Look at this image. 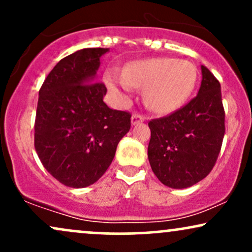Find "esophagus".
<instances>
[{
	"label": "esophagus",
	"instance_id": "1",
	"mask_svg": "<svg viewBox=\"0 0 252 252\" xmlns=\"http://www.w3.org/2000/svg\"><path fill=\"white\" fill-rule=\"evenodd\" d=\"M144 120H146V118H144L143 115L138 114V112H134V114H132V116H131V123L132 124L141 123V122H143Z\"/></svg>",
	"mask_w": 252,
	"mask_h": 252
}]
</instances>
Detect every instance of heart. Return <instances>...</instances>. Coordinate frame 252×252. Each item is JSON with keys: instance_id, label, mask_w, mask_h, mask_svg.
<instances>
[{"instance_id": "heart-1", "label": "heart", "mask_w": 252, "mask_h": 252, "mask_svg": "<svg viewBox=\"0 0 252 252\" xmlns=\"http://www.w3.org/2000/svg\"><path fill=\"white\" fill-rule=\"evenodd\" d=\"M198 71L189 60L153 58L134 62L124 73L110 71L106 76L111 88L129 92L131 88L146 89L148 108L158 114H169L179 109L195 88Z\"/></svg>"}]
</instances>
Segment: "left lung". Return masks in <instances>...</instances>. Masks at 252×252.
I'll return each instance as SVG.
<instances>
[{"instance_id": "8db88e82", "label": "left lung", "mask_w": 252, "mask_h": 252, "mask_svg": "<svg viewBox=\"0 0 252 252\" xmlns=\"http://www.w3.org/2000/svg\"><path fill=\"white\" fill-rule=\"evenodd\" d=\"M198 94L180 109L149 121L148 158L158 179L187 189L210 174L220 153L225 111L220 83L206 66Z\"/></svg>"}]
</instances>
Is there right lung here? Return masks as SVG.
<instances>
[{"instance_id": "add662e5", "label": "right lung", "mask_w": 252, "mask_h": 252, "mask_svg": "<svg viewBox=\"0 0 252 252\" xmlns=\"http://www.w3.org/2000/svg\"><path fill=\"white\" fill-rule=\"evenodd\" d=\"M109 48H84L60 60L39 91L34 146L47 172L65 186L94 184L129 131L131 114L103 102L105 84L94 82Z\"/></svg>"}]
</instances>
